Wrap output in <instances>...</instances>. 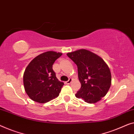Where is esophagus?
<instances>
[{"label": "esophagus", "mask_w": 134, "mask_h": 134, "mask_svg": "<svg viewBox=\"0 0 134 134\" xmlns=\"http://www.w3.org/2000/svg\"><path fill=\"white\" fill-rule=\"evenodd\" d=\"M71 81H72V79H71V78H70L69 80L67 81L66 82V84H70L71 82Z\"/></svg>", "instance_id": "esophagus-1"}]
</instances>
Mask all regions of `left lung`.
Instances as JSON below:
<instances>
[{
	"instance_id": "left-lung-1",
	"label": "left lung",
	"mask_w": 134,
	"mask_h": 134,
	"mask_svg": "<svg viewBox=\"0 0 134 134\" xmlns=\"http://www.w3.org/2000/svg\"><path fill=\"white\" fill-rule=\"evenodd\" d=\"M67 55L78 67L81 84L76 98L88 103H96L106 95L111 86V73L104 60L86 49L68 53Z\"/></svg>"
}]
</instances>
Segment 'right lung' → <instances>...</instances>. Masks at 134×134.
I'll return each instance as SVG.
<instances>
[{
	"instance_id": "obj_1",
	"label": "right lung",
	"mask_w": 134,
	"mask_h": 134,
	"mask_svg": "<svg viewBox=\"0 0 134 134\" xmlns=\"http://www.w3.org/2000/svg\"><path fill=\"white\" fill-rule=\"evenodd\" d=\"M63 53L53 51L35 57L26 67L23 81L25 92L32 100L46 103L58 97L64 82L56 78L53 64Z\"/></svg>"
}]
</instances>
